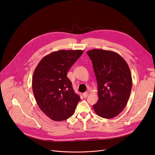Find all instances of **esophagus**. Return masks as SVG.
Instances as JSON below:
<instances>
[{
    "label": "esophagus",
    "mask_w": 155,
    "mask_h": 155,
    "mask_svg": "<svg viewBox=\"0 0 155 155\" xmlns=\"http://www.w3.org/2000/svg\"><path fill=\"white\" fill-rule=\"evenodd\" d=\"M88 96V92H87L83 94V96L84 97H87Z\"/></svg>",
    "instance_id": "1"
}]
</instances>
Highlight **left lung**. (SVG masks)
Listing matches in <instances>:
<instances>
[{"instance_id":"obj_1","label":"left lung","mask_w":155,"mask_h":155,"mask_svg":"<svg viewBox=\"0 0 155 155\" xmlns=\"http://www.w3.org/2000/svg\"><path fill=\"white\" fill-rule=\"evenodd\" d=\"M97 83L98 100L93 105L101 118H112L125 107L132 88L130 70L124 59L114 51L88 50Z\"/></svg>"}]
</instances>
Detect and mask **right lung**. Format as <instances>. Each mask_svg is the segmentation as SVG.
I'll return each instance as SVG.
<instances>
[{
  "mask_svg": "<svg viewBox=\"0 0 155 155\" xmlns=\"http://www.w3.org/2000/svg\"><path fill=\"white\" fill-rule=\"evenodd\" d=\"M81 50H60L46 55L37 64L32 78V90L37 105L54 121H63L75 112L79 96L67 74L82 55Z\"/></svg>",
  "mask_w": 155,
  "mask_h": 155,
  "instance_id": "add662e5",
  "label": "right lung"
}]
</instances>
